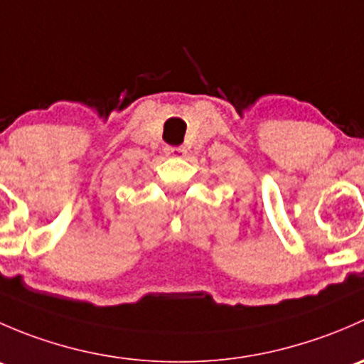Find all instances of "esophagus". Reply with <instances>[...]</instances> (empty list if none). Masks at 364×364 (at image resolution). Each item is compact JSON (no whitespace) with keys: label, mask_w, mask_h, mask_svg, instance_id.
I'll return each instance as SVG.
<instances>
[{"label":"esophagus","mask_w":364,"mask_h":364,"mask_svg":"<svg viewBox=\"0 0 364 364\" xmlns=\"http://www.w3.org/2000/svg\"><path fill=\"white\" fill-rule=\"evenodd\" d=\"M165 155L172 156V159H183L186 156V149L183 146H178V148H172V146H165Z\"/></svg>","instance_id":"34e87169"}]
</instances>
